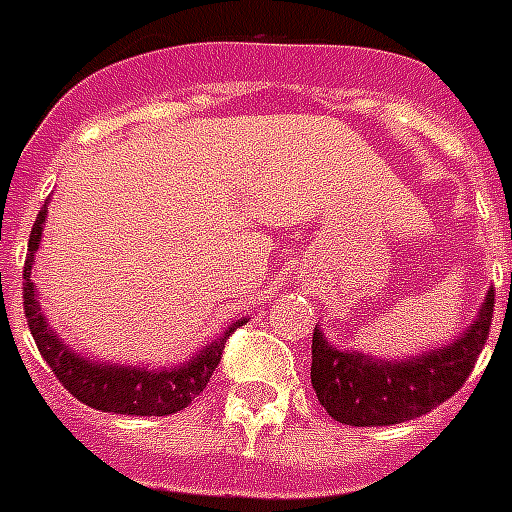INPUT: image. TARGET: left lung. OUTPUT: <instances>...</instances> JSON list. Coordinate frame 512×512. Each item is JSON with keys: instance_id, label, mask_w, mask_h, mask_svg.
Masks as SVG:
<instances>
[{"instance_id": "obj_1", "label": "left lung", "mask_w": 512, "mask_h": 512, "mask_svg": "<svg viewBox=\"0 0 512 512\" xmlns=\"http://www.w3.org/2000/svg\"><path fill=\"white\" fill-rule=\"evenodd\" d=\"M494 316V289H489L478 319L460 340L406 361H380L364 353L332 348L313 329L311 382L332 420L374 428L414 420L444 404L473 372Z\"/></svg>"}]
</instances>
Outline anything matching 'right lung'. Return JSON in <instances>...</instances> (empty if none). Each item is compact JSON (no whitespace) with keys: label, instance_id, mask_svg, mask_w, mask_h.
<instances>
[{"label":"right lung","instance_id":"right-lung-1","mask_svg":"<svg viewBox=\"0 0 512 512\" xmlns=\"http://www.w3.org/2000/svg\"><path fill=\"white\" fill-rule=\"evenodd\" d=\"M44 215H47V201L39 209V217L34 220V228L28 236V255L26 265H23V313H26L36 348L50 364L60 385L82 404L100 409V412L164 417V414L185 409L201 390L207 388L209 377L223 358L225 340L231 337L233 329H228L217 342L207 345L188 364L177 366V369H162V372H148L140 366H106L98 361L90 364L87 358L76 356L74 350H68V345H63L58 335L47 327V319L39 311L34 295L31 265H34V252L39 249V239H42Z\"/></svg>","mask_w":512,"mask_h":512}]
</instances>
